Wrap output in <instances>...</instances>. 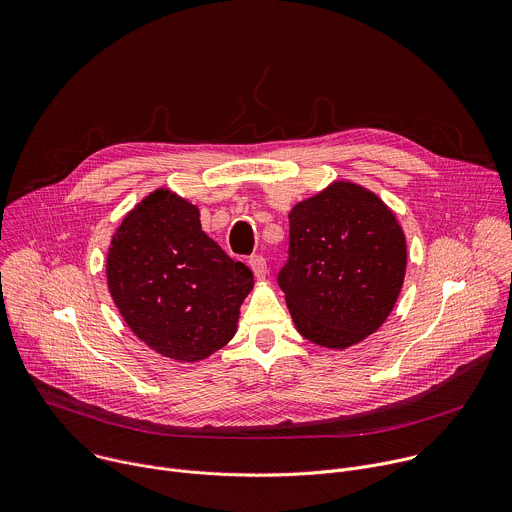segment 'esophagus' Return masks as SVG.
<instances>
[{
	"label": "esophagus",
	"instance_id": "1",
	"mask_svg": "<svg viewBox=\"0 0 512 512\" xmlns=\"http://www.w3.org/2000/svg\"><path fill=\"white\" fill-rule=\"evenodd\" d=\"M248 266L252 268V272H254L256 278H264V276H266V260H264L262 256H250Z\"/></svg>",
	"mask_w": 512,
	"mask_h": 512
}]
</instances>
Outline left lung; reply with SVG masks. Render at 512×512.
I'll return each mask as SVG.
<instances>
[{
	"mask_svg": "<svg viewBox=\"0 0 512 512\" xmlns=\"http://www.w3.org/2000/svg\"><path fill=\"white\" fill-rule=\"evenodd\" d=\"M288 224L278 284L296 331L341 351L373 335L405 278L407 246L395 214L367 187L339 179L298 201Z\"/></svg>",
	"mask_w": 512,
	"mask_h": 512,
	"instance_id": "8db88e82",
	"label": "left lung"
}]
</instances>
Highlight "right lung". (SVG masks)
<instances>
[{"mask_svg":"<svg viewBox=\"0 0 512 512\" xmlns=\"http://www.w3.org/2000/svg\"><path fill=\"white\" fill-rule=\"evenodd\" d=\"M107 282L131 331L179 363L228 345L254 288L250 268L201 230L197 206L167 187L141 199L113 234Z\"/></svg>","mask_w":512,"mask_h":512,"instance_id":"add662e5","label":"right lung"}]
</instances>
